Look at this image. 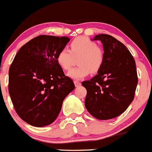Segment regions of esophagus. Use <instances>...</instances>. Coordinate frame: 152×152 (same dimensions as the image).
<instances>
[{
  "label": "esophagus",
  "instance_id": "esophagus-1",
  "mask_svg": "<svg viewBox=\"0 0 152 152\" xmlns=\"http://www.w3.org/2000/svg\"><path fill=\"white\" fill-rule=\"evenodd\" d=\"M74 83H75V87H78V86L80 85V82L78 80H74Z\"/></svg>",
  "mask_w": 152,
  "mask_h": 152
}]
</instances>
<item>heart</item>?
Returning a JSON list of instances; mask_svg holds the SVG:
<instances>
[{
    "label": "heart",
    "mask_w": 152,
    "mask_h": 152,
    "mask_svg": "<svg viewBox=\"0 0 152 152\" xmlns=\"http://www.w3.org/2000/svg\"><path fill=\"white\" fill-rule=\"evenodd\" d=\"M78 66L72 68L68 75L73 79H81L89 75L97 73L104 61V54L94 41L86 36H79L70 43V50L62 48L56 56L58 64L63 70H68L72 66L73 56H78Z\"/></svg>",
    "instance_id": "b5f03b06"
}]
</instances>
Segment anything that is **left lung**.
Wrapping results in <instances>:
<instances>
[{"instance_id":"1","label":"left lung","mask_w":152,"mask_h":152,"mask_svg":"<svg viewBox=\"0 0 152 152\" xmlns=\"http://www.w3.org/2000/svg\"><path fill=\"white\" fill-rule=\"evenodd\" d=\"M94 39L103 43L104 61L96 76L82 82L85 107L93 116L106 120L117 117L132 102L138 75L135 59L124 44L107 34Z\"/></svg>"}]
</instances>
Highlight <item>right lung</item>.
Returning a JSON list of instances; mask_svg holds the SVG:
<instances>
[{"mask_svg": "<svg viewBox=\"0 0 152 152\" xmlns=\"http://www.w3.org/2000/svg\"><path fill=\"white\" fill-rule=\"evenodd\" d=\"M67 36L40 35L23 45L9 69L8 90L16 112L36 127L56 120L64 99L75 89L56 60Z\"/></svg>", "mask_w": 152, "mask_h": 152, "instance_id": "1", "label": "right lung"}]
</instances>
